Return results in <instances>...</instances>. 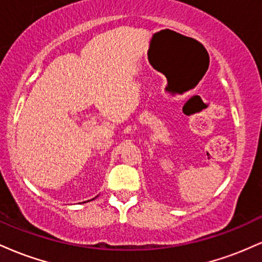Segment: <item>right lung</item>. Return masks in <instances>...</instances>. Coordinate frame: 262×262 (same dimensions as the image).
Here are the masks:
<instances>
[{"mask_svg":"<svg viewBox=\"0 0 262 262\" xmlns=\"http://www.w3.org/2000/svg\"><path fill=\"white\" fill-rule=\"evenodd\" d=\"M95 198H96V197H95ZM95 198H92V200H95Z\"/></svg>","mask_w":262,"mask_h":262,"instance_id":"add662e5","label":"right lung"}]
</instances>
